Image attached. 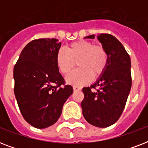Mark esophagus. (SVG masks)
I'll return each mask as SVG.
<instances>
[{
    "label": "esophagus",
    "mask_w": 148,
    "mask_h": 148,
    "mask_svg": "<svg viewBox=\"0 0 148 148\" xmlns=\"http://www.w3.org/2000/svg\"><path fill=\"white\" fill-rule=\"evenodd\" d=\"M73 88H74V91H77V90H81V88L78 85H74V86H73Z\"/></svg>",
    "instance_id": "esophagus-1"
}]
</instances>
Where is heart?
<instances>
[{
  "label": "heart",
  "instance_id": "b5f03b06",
  "mask_svg": "<svg viewBox=\"0 0 148 148\" xmlns=\"http://www.w3.org/2000/svg\"><path fill=\"white\" fill-rule=\"evenodd\" d=\"M56 64L63 74L67 75L76 66L79 68L67 77V81L80 85L98 77L105 71L108 54L104 47L94 45L89 40H81L70 44L66 51L59 49L56 53Z\"/></svg>",
  "mask_w": 148,
  "mask_h": 148
}]
</instances>
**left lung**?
I'll return each mask as SVG.
<instances>
[{
  "instance_id": "left-lung-1",
  "label": "left lung",
  "mask_w": 148,
  "mask_h": 148,
  "mask_svg": "<svg viewBox=\"0 0 148 148\" xmlns=\"http://www.w3.org/2000/svg\"><path fill=\"white\" fill-rule=\"evenodd\" d=\"M86 38L93 39L95 35ZM97 39L108 54V65L95 84L82 89L84 97L81 108L89 124L108 127L119 119L125 108L132 84L131 58L121 43L111 34H100Z\"/></svg>"
}]
</instances>
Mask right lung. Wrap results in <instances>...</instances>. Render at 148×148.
<instances>
[{
    "mask_svg": "<svg viewBox=\"0 0 148 148\" xmlns=\"http://www.w3.org/2000/svg\"><path fill=\"white\" fill-rule=\"evenodd\" d=\"M60 45L55 38L32 40L21 51L14 68L17 104L24 120L36 128L55 124L73 93L56 64Z\"/></svg>",
    "mask_w": 148,
    "mask_h": 148,
    "instance_id": "1",
    "label": "right lung"
}]
</instances>
